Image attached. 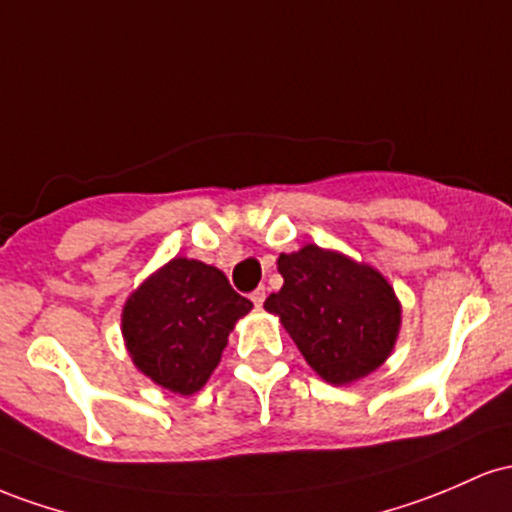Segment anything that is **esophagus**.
Masks as SVG:
<instances>
[{
    "mask_svg": "<svg viewBox=\"0 0 512 512\" xmlns=\"http://www.w3.org/2000/svg\"><path fill=\"white\" fill-rule=\"evenodd\" d=\"M251 302H254L256 307H261V304L266 302V287H258V290L251 292Z\"/></svg>",
    "mask_w": 512,
    "mask_h": 512,
    "instance_id": "obj_1",
    "label": "esophagus"
}]
</instances>
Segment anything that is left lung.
I'll return each mask as SVG.
<instances>
[{
  "label": "left lung",
  "instance_id": "1",
  "mask_svg": "<svg viewBox=\"0 0 512 512\" xmlns=\"http://www.w3.org/2000/svg\"><path fill=\"white\" fill-rule=\"evenodd\" d=\"M278 271L285 283L263 307L278 314L317 375L348 384L387 360L401 307L375 268L307 244L280 254Z\"/></svg>",
  "mask_w": 512,
  "mask_h": 512
}]
</instances>
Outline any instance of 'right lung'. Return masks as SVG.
<instances>
[{"label": "right lung", "instance_id": "add662e5", "mask_svg": "<svg viewBox=\"0 0 512 512\" xmlns=\"http://www.w3.org/2000/svg\"><path fill=\"white\" fill-rule=\"evenodd\" d=\"M251 307L215 266L174 258L130 295L123 336L149 380L188 396L210 380L229 331Z\"/></svg>", "mask_w": 512, "mask_h": 512}]
</instances>
